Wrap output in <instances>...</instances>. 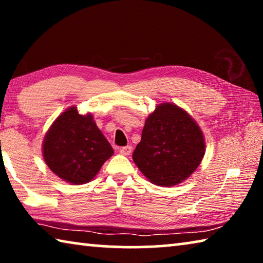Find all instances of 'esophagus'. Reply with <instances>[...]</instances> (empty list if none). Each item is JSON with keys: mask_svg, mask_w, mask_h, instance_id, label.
<instances>
[{"mask_svg": "<svg viewBox=\"0 0 263 263\" xmlns=\"http://www.w3.org/2000/svg\"><path fill=\"white\" fill-rule=\"evenodd\" d=\"M132 152V147L131 146H124V147L119 148V153L123 155H128Z\"/></svg>", "mask_w": 263, "mask_h": 263, "instance_id": "esophagus-1", "label": "esophagus"}]
</instances>
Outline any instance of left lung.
<instances>
[{
    "mask_svg": "<svg viewBox=\"0 0 263 263\" xmlns=\"http://www.w3.org/2000/svg\"><path fill=\"white\" fill-rule=\"evenodd\" d=\"M204 153L203 132L193 117L180 106L162 103L146 119L132 159L152 183L172 186L193 174Z\"/></svg>",
    "mask_w": 263,
    "mask_h": 263,
    "instance_id": "8db88e82",
    "label": "left lung"
}]
</instances>
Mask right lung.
Here are the masks:
<instances>
[{
	"instance_id": "right-lung-1",
	"label": "right lung",
	"mask_w": 263,
	"mask_h": 263,
	"mask_svg": "<svg viewBox=\"0 0 263 263\" xmlns=\"http://www.w3.org/2000/svg\"><path fill=\"white\" fill-rule=\"evenodd\" d=\"M112 154V147L92 115H80L75 106L53 122L43 141V155L48 168L72 184L91 181Z\"/></svg>"
}]
</instances>
